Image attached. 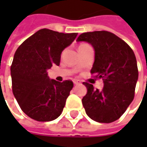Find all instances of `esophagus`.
Listing matches in <instances>:
<instances>
[{"label":"esophagus","instance_id":"esophagus-1","mask_svg":"<svg viewBox=\"0 0 147 147\" xmlns=\"http://www.w3.org/2000/svg\"><path fill=\"white\" fill-rule=\"evenodd\" d=\"M74 83L75 85H78V84L81 83V82H80L79 80H78V79H74Z\"/></svg>","mask_w":147,"mask_h":147}]
</instances>
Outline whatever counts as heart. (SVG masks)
Listing matches in <instances>:
<instances>
[{
    "label": "heart",
    "instance_id": "heart-1",
    "mask_svg": "<svg viewBox=\"0 0 147 147\" xmlns=\"http://www.w3.org/2000/svg\"><path fill=\"white\" fill-rule=\"evenodd\" d=\"M83 45H86V44H82V45H80L79 47H82V46H83Z\"/></svg>",
    "mask_w": 147,
    "mask_h": 147
}]
</instances>
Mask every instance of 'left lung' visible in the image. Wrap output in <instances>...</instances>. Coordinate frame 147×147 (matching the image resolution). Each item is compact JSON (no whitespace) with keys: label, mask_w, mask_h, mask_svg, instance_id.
Returning a JSON list of instances; mask_svg holds the SVG:
<instances>
[{"label":"left lung","mask_w":147,"mask_h":147,"mask_svg":"<svg viewBox=\"0 0 147 147\" xmlns=\"http://www.w3.org/2000/svg\"><path fill=\"white\" fill-rule=\"evenodd\" d=\"M77 42L90 43L95 51L91 74L102 78L104 87L95 90L83 82L88 89L82 100L89 118L99 123L119 119L134 98L138 79L137 59L133 51L121 38L107 31L83 32Z\"/></svg>","instance_id":"left-lung-1"}]
</instances>
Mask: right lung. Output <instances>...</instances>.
I'll list each match as a JSON object with an SVG mask.
<instances>
[{
  "label": "right lung",
  "mask_w": 147,
  "mask_h": 147,
  "mask_svg": "<svg viewBox=\"0 0 147 147\" xmlns=\"http://www.w3.org/2000/svg\"><path fill=\"white\" fill-rule=\"evenodd\" d=\"M77 35L43 28L16 50L10 67L12 91L21 110L32 119L51 121L61 115L74 83L50 79L47 69L59 65L62 51Z\"/></svg>",
  "instance_id": "right-lung-1"
}]
</instances>
